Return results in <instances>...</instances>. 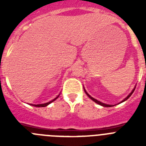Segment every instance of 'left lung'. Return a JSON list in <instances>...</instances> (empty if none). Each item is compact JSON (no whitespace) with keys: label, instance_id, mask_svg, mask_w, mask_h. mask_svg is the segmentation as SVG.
Returning <instances> with one entry per match:
<instances>
[{"label":"left lung","instance_id":"8db88e82","mask_svg":"<svg viewBox=\"0 0 146 146\" xmlns=\"http://www.w3.org/2000/svg\"><path fill=\"white\" fill-rule=\"evenodd\" d=\"M135 87H136V86H135ZM135 87L134 88H133V90H132V91H131V92L129 94L128 96H126V97L124 99H123V101H121V102H120V103H122V102H124V101H126V100H127V99H128L129 98L130 96H131V94H133V92H134V91H135ZM84 91H85V92H86V94H87V96H88V97L90 98V99H92L93 101H94V102H96V103H97L98 104H100V105H102V106H103V107H106V108H110V107H113V106H114V105H111V104H104V103H102V102H101L98 101V100H96V99H94V98H93L92 96H90V95H89V94H88L87 92H86V90H85V88H84Z\"/></svg>","mask_w":146,"mask_h":146}]
</instances>
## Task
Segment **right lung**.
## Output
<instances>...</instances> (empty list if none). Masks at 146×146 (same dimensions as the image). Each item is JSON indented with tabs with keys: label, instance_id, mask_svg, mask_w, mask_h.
Wrapping results in <instances>:
<instances>
[{
	"label": "right lung",
	"instance_id": "obj_1",
	"mask_svg": "<svg viewBox=\"0 0 146 146\" xmlns=\"http://www.w3.org/2000/svg\"><path fill=\"white\" fill-rule=\"evenodd\" d=\"M58 96H59V95L56 98H55L54 99H52V101H50V102H47V103H44V104H31V105H33V106H34V107H37V108H44V107L47 106V105H48V104H50V103H52V102L55 101V99H57V98H58Z\"/></svg>",
	"mask_w": 146,
	"mask_h": 146
}]
</instances>
